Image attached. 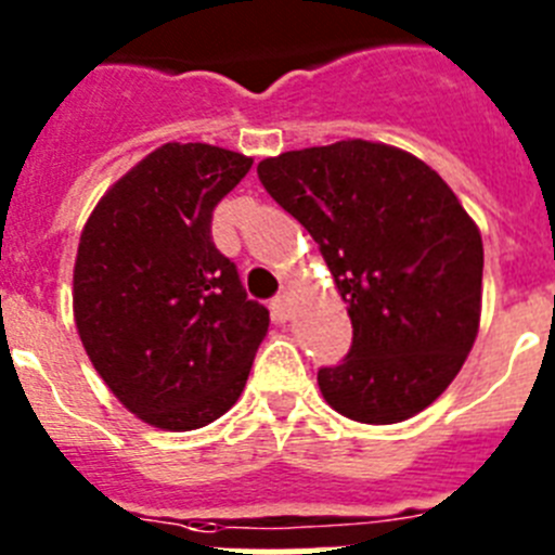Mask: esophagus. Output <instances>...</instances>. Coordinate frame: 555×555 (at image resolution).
Returning a JSON list of instances; mask_svg holds the SVG:
<instances>
[{"mask_svg": "<svg viewBox=\"0 0 555 555\" xmlns=\"http://www.w3.org/2000/svg\"><path fill=\"white\" fill-rule=\"evenodd\" d=\"M269 308H272V313L278 320H288V313H292V297H288V294H278Z\"/></svg>", "mask_w": 555, "mask_h": 555, "instance_id": "1", "label": "esophagus"}]
</instances>
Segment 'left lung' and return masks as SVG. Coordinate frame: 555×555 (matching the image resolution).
Here are the masks:
<instances>
[{
    "mask_svg": "<svg viewBox=\"0 0 555 555\" xmlns=\"http://www.w3.org/2000/svg\"><path fill=\"white\" fill-rule=\"evenodd\" d=\"M272 199L320 244L352 322V347L320 370L322 397L356 423L428 409L467 361L480 325L483 242L428 164L347 139L258 164Z\"/></svg>",
    "mask_w": 555,
    "mask_h": 555,
    "instance_id": "obj_1",
    "label": "left lung"
}]
</instances>
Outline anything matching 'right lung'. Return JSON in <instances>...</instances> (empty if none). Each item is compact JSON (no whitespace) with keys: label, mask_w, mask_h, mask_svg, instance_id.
<instances>
[{"label":"right lung","mask_w":555,"mask_h":555,"mask_svg":"<svg viewBox=\"0 0 555 555\" xmlns=\"http://www.w3.org/2000/svg\"><path fill=\"white\" fill-rule=\"evenodd\" d=\"M249 166L242 152L171 141L116 180L82 228L80 341L119 403L160 430L219 420L269 331L210 238L214 208Z\"/></svg>","instance_id":"right-lung-1"}]
</instances>
